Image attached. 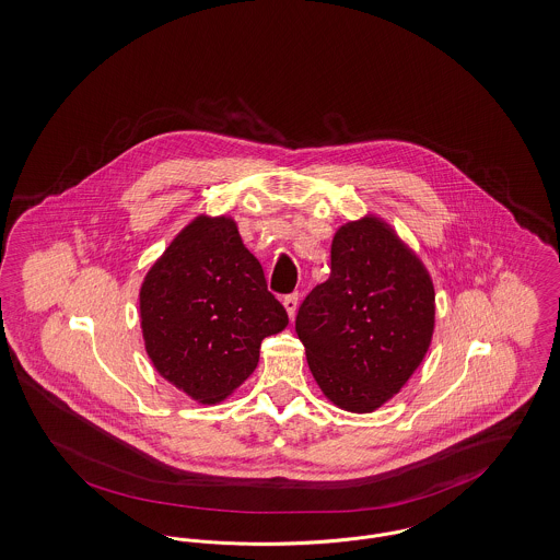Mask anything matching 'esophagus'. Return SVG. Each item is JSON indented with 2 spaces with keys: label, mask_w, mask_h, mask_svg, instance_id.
I'll return each instance as SVG.
<instances>
[{
  "label": "esophagus",
  "mask_w": 560,
  "mask_h": 560,
  "mask_svg": "<svg viewBox=\"0 0 560 560\" xmlns=\"http://www.w3.org/2000/svg\"><path fill=\"white\" fill-rule=\"evenodd\" d=\"M299 301H301V296H299L296 292H294V294H288V296L283 299V305H285V311H288V315H290V317H294V315H296Z\"/></svg>",
  "instance_id": "34e87169"
}]
</instances>
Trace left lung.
Here are the masks:
<instances>
[{"mask_svg":"<svg viewBox=\"0 0 560 560\" xmlns=\"http://www.w3.org/2000/svg\"><path fill=\"white\" fill-rule=\"evenodd\" d=\"M296 332L324 395L372 412L421 365L434 332V285L421 259L375 217L339 228L330 277L301 303Z\"/></svg>","mask_w":560,"mask_h":560,"instance_id":"1","label":"left lung"}]
</instances>
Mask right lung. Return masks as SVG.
I'll return each mask as SVG.
<instances>
[{"label":"right lung","mask_w":560,"mask_h":560,"mask_svg":"<svg viewBox=\"0 0 560 560\" xmlns=\"http://www.w3.org/2000/svg\"><path fill=\"white\" fill-rule=\"evenodd\" d=\"M145 352L156 372L201 404L241 386L259 346L288 326L232 219L197 217L150 268L139 294Z\"/></svg>","instance_id":"obj_1"}]
</instances>
